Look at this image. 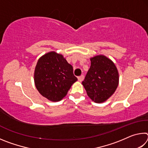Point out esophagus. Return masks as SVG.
Listing matches in <instances>:
<instances>
[{"label":"esophagus","mask_w":148,"mask_h":148,"mask_svg":"<svg viewBox=\"0 0 148 148\" xmlns=\"http://www.w3.org/2000/svg\"><path fill=\"white\" fill-rule=\"evenodd\" d=\"M84 79V76H83V75H82V76H79L78 77H77V79H78V81L80 82L83 81Z\"/></svg>","instance_id":"obj_1"}]
</instances>
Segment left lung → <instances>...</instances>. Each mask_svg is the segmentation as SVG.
<instances>
[{
    "label": "left lung",
    "mask_w": 148,
    "mask_h": 148,
    "mask_svg": "<svg viewBox=\"0 0 148 148\" xmlns=\"http://www.w3.org/2000/svg\"><path fill=\"white\" fill-rule=\"evenodd\" d=\"M91 66L83 82L88 97L96 103H102L116 91L119 72L114 62L104 55L91 59Z\"/></svg>",
    "instance_id": "left-lung-1"
}]
</instances>
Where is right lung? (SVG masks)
Segmentation results:
<instances>
[{"instance_id": "obj_1", "label": "right lung", "mask_w": 148, "mask_h": 148, "mask_svg": "<svg viewBox=\"0 0 148 148\" xmlns=\"http://www.w3.org/2000/svg\"><path fill=\"white\" fill-rule=\"evenodd\" d=\"M77 80L73 67L62 55L50 51L38 60L34 73V84L42 96L49 101H61Z\"/></svg>"}]
</instances>
